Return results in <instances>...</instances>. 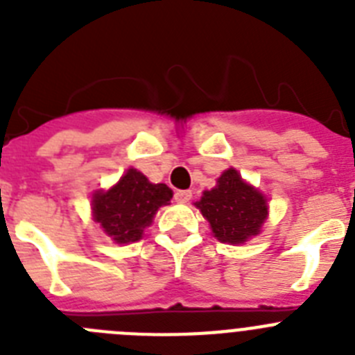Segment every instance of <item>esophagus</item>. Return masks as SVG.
<instances>
[{"label": "esophagus", "mask_w": 355, "mask_h": 355, "mask_svg": "<svg viewBox=\"0 0 355 355\" xmlns=\"http://www.w3.org/2000/svg\"><path fill=\"white\" fill-rule=\"evenodd\" d=\"M174 199L178 200V202H188V200L192 199V192H190V190H175Z\"/></svg>", "instance_id": "obj_1"}]
</instances>
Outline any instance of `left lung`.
I'll return each instance as SVG.
<instances>
[{"instance_id":"left-lung-1","label":"left lung","mask_w":355,"mask_h":355,"mask_svg":"<svg viewBox=\"0 0 355 355\" xmlns=\"http://www.w3.org/2000/svg\"><path fill=\"white\" fill-rule=\"evenodd\" d=\"M196 206L211 224L215 236L224 243H243L258 234L268 209L265 197L243 183L234 168L225 171L216 187L202 193Z\"/></svg>"}]
</instances>
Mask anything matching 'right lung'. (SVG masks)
Listing matches in <instances>:
<instances>
[{
  "label": "right lung",
  "instance_id": "1",
  "mask_svg": "<svg viewBox=\"0 0 355 355\" xmlns=\"http://www.w3.org/2000/svg\"><path fill=\"white\" fill-rule=\"evenodd\" d=\"M172 199L167 184H153L142 172L130 168L108 192H97L92 199L96 222L119 243L142 238L144 227L153 222L159 206Z\"/></svg>",
  "mask_w": 355,
  "mask_h": 355
}]
</instances>
